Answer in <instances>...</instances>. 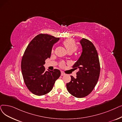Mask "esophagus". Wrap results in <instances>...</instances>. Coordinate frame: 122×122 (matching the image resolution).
Segmentation results:
<instances>
[{"label":"esophagus","mask_w":122,"mask_h":122,"mask_svg":"<svg viewBox=\"0 0 122 122\" xmlns=\"http://www.w3.org/2000/svg\"><path fill=\"white\" fill-rule=\"evenodd\" d=\"M65 75V74L63 72H62V71H61V76H64V75Z\"/></svg>","instance_id":"obj_1"}]
</instances>
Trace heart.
I'll return each instance as SVG.
<instances>
[{
    "label": "heart",
    "mask_w": 122,
    "mask_h": 122,
    "mask_svg": "<svg viewBox=\"0 0 122 122\" xmlns=\"http://www.w3.org/2000/svg\"><path fill=\"white\" fill-rule=\"evenodd\" d=\"M63 44L65 47V48L68 53H73L78 49V46L75 42L71 40V39H67L63 41ZM54 50L53 49H52V53H54ZM65 63L64 62H61L59 66L61 67H64Z\"/></svg>",
    "instance_id": "b5f03b06"
}]
</instances>
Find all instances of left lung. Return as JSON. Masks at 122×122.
Instances as JSON below:
<instances>
[{"mask_svg": "<svg viewBox=\"0 0 122 122\" xmlns=\"http://www.w3.org/2000/svg\"><path fill=\"white\" fill-rule=\"evenodd\" d=\"M83 51L80 57L73 66L78 69L76 78L71 76V81L67 83V90L76 98L88 96L93 90L99 78L100 65L98 54L94 44L89 40L80 41Z\"/></svg>", "mask_w": 122, "mask_h": 122, "instance_id": "8db88e82", "label": "left lung"}]
</instances>
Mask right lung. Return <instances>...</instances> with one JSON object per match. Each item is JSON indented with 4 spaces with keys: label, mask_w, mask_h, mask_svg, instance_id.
<instances>
[{
    "label": "right lung",
    "mask_w": 122,
    "mask_h": 122,
    "mask_svg": "<svg viewBox=\"0 0 122 122\" xmlns=\"http://www.w3.org/2000/svg\"><path fill=\"white\" fill-rule=\"evenodd\" d=\"M53 36L40 34L31 41L25 49L21 60L23 80L29 90L42 96L50 92L61 72L55 69L46 71L43 65L51 56L53 45L59 40Z\"/></svg>",
    "instance_id": "right-lung-1"
}]
</instances>
